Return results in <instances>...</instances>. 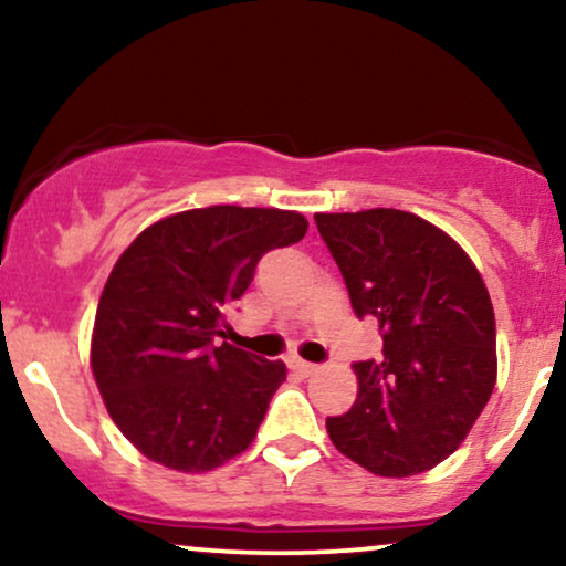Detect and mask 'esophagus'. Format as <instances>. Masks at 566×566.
<instances>
[{
	"label": "esophagus",
	"mask_w": 566,
	"mask_h": 566,
	"mask_svg": "<svg viewBox=\"0 0 566 566\" xmlns=\"http://www.w3.org/2000/svg\"><path fill=\"white\" fill-rule=\"evenodd\" d=\"M289 366L296 370L298 376H304V378H308V376H314L316 370H319V366H314V363H306V360H301V358H291L289 360Z\"/></svg>",
	"instance_id": "esophagus-1"
}]
</instances>
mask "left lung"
I'll list each match as a JSON object with an SVG mask.
<instances>
[{
  "label": "left lung",
  "instance_id": "8db88e82",
  "mask_svg": "<svg viewBox=\"0 0 566 566\" xmlns=\"http://www.w3.org/2000/svg\"><path fill=\"white\" fill-rule=\"evenodd\" d=\"M353 312L376 319L384 360L355 363L358 399L327 417L332 443L378 476L422 474L448 459L497 381L486 285L446 231L397 208L316 213Z\"/></svg>",
  "mask_w": 566,
  "mask_h": 566
}]
</instances>
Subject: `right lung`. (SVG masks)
<instances>
[{
	"instance_id": "add662e5",
	"label": "right lung",
	"mask_w": 566,
	"mask_h": 566,
	"mask_svg": "<svg viewBox=\"0 0 566 566\" xmlns=\"http://www.w3.org/2000/svg\"><path fill=\"white\" fill-rule=\"evenodd\" d=\"M306 229L296 211L192 208L151 223L115 262L97 304L92 374L146 459L196 474L258 436L285 366L213 339L262 254L301 242Z\"/></svg>"
}]
</instances>
